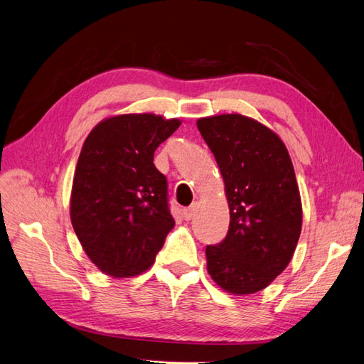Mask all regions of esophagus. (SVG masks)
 <instances>
[{"instance_id": "1", "label": "esophagus", "mask_w": 364, "mask_h": 364, "mask_svg": "<svg viewBox=\"0 0 364 364\" xmlns=\"http://www.w3.org/2000/svg\"><path fill=\"white\" fill-rule=\"evenodd\" d=\"M196 211H197V205H196V203H194V205H191L190 208H185L183 211H182V217H183V220H186V222H188V220L194 218Z\"/></svg>"}]
</instances>
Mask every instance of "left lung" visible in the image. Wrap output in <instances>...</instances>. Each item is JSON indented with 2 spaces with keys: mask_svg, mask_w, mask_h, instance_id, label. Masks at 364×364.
<instances>
[{
  "mask_svg": "<svg viewBox=\"0 0 364 364\" xmlns=\"http://www.w3.org/2000/svg\"><path fill=\"white\" fill-rule=\"evenodd\" d=\"M225 181L229 230L206 246L208 273L225 291L257 293L284 272L302 229L294 168L281 138L240 114L197 119Z\"/></svg>",
  "mask_w": 364,
  "mask_h": 364,
  "instance_id": "8db88e82",
  "label": "left lung"
}]
</instances>
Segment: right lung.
Returning a JSON list of instances; mask_svg holds the SVG:
<instances>
[{"label":"right lung","instance_id":"add662e5","mask_svg":"<svg viewBox=\"0 0 364 364\" xmlns=\"http://www.w3.org/2000/svg\"><path fill=\"white\" fill-rule=\"evenodd\" d=\"M179 126L178 118L124 114L100 121L85 139L70 215L85 253L109 277H136L151 267L174 226L167 178L153 155Z\"/></svg>","mask_w":364,"mask_h":364}]
</instances>
